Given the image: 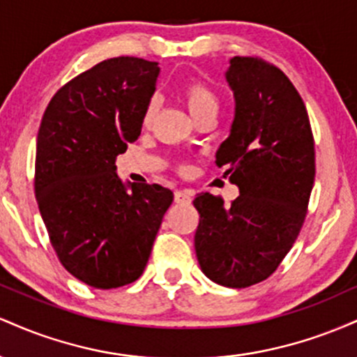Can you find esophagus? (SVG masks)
Masks as SVG:
<instances>
[{
    "instance_id": "esophagus-1",
    "label": "esophagus",
    "mask_w": 357,
    "mask_h": 357,
    "mask_svg": "<svg viewBox=\"0 0 357 357\" xmlns=\"http://www.w3.org/2000/svg\"><path fill=\"white\" fill-rule=\"evenodd\" d=\"M191 199H192V191H190V190H178L174 192L176 203L188 204V203H191Z\"/></svg>"
}]
</instances>
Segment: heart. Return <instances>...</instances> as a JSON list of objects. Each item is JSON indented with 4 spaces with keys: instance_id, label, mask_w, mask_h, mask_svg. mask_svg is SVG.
<instances>
[{
    "instance_id": "1",
    "label": "heart",
    "mask_w": 357,
    "mask_h": 357,
    "mask_svg": "<svg viewBox=\"0 0 357 357\" xmlns=\"http://www.w3.org/2000/svg\"><path fill=\"white\" fill-rule=\"evenodd\" d=\"M184 102H186L188 109H190L191 116L198 121L203 116L208 114H218L220 109V99L216 96V92L208 85L202 84V82H190V84L184 85L183 89ZM158 112V100L151 99L147 102L144 109V116H142V122L144 126H149L153 122V119Z\"/></svg>"
}]
</instances>
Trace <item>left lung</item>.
Returning a JSON list of instances; mask_svg holds the SVG:
<instances>
[{"instance_id":"left-lung-1","label":"left lung","mask_w":357,"mask_h":357,"mask_svg":"<svg viewBox=\"0 0 357 357\" xmlns=\"http://www.w3.org/2000/svg\"><path fill=\"white\" fill-rule=\"evenodd\" d=\"M225 79L235 116L216 166L240 196L230 206L196 196L195 250L210 280L245 289L272 275L297 240L314 186V137L304 100L277 67L233 56Z\"/></svg>"}]
</instances>
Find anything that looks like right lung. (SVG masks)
<instances>
[{
    "mask_svg": "<svg viewBox=\"0 0 357 357\" xmlns=\"http://www.w3.org/2000/svg\"><path fill=\"white\" fill-rule=\"evenodd\" d=\"M159 67L117 56L53 96L36 139L35 195L52 247L73 277L117 289L144 272L173 191L124 183L116 159L141 134Z\"/></svg>",
    "mask_w": 357,
    "mask_h": 357,
    "instance_id": "obj_1",
    "label": "right lung"
}]
</instances>
